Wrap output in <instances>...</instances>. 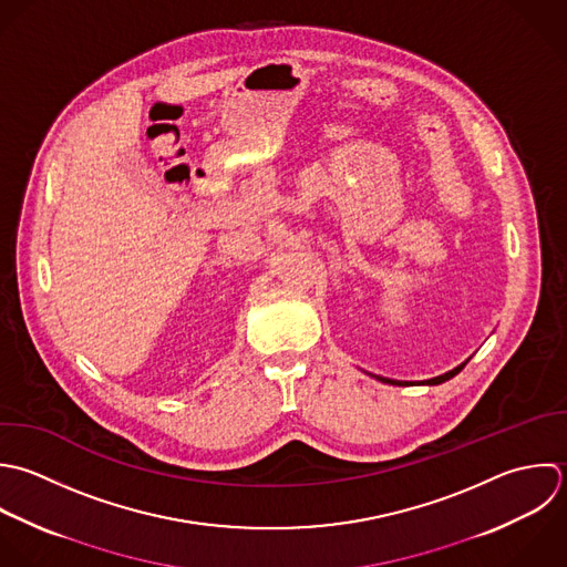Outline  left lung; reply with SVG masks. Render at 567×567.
<instances>
[{"label":"left lung","mask_w":567,"mask_h":567,"mask_svg":"<svg viewBox=\"0 0 567 567\" xmlns=\"http://www.w3.org/2000/svg\"><path fill=\"white\" fill-rule=\"evenodd\" d=\"M466 367V362L464 364H460L457 369H453V371H449V373H444V375H437V378H431V380H426V382H422V384H429V386H435V384H442V382H446V380H451V378H455L462 369ZM375 380H380V382H384V384H393V386H409V384H413V382H400V380H389V378H380V375H373Z\"/></svg>","instance_id":"obj_1"}]
</instances>
